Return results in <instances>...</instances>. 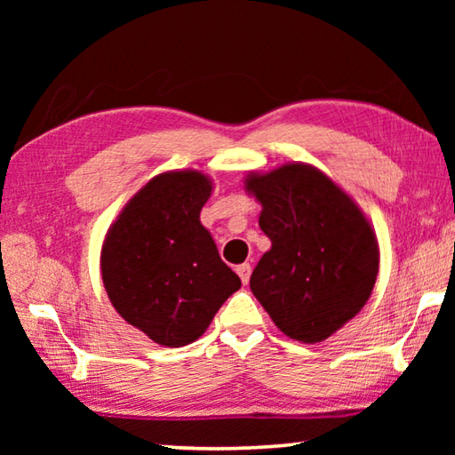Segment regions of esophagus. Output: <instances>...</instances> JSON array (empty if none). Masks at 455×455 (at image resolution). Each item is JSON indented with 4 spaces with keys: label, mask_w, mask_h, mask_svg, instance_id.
<instances>
[{
    "label": "esophagus",
    "mask_w": 455,
    "mask_h": 455,
    "mask_svg": "<svg viewBox=\"0 0 455 455\" xmlns=\"http://www.w3.org/2000/svg\"><path fill=\"white\" fill-rule=\"evenodd\" d=\"M251 265L249 263H243V265H238L236 267V273H238V276H241V281H243V284H249V279H251Z\"/></svg>",
    "instance_id": "obj_1"
}]
</instances>
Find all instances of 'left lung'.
Returning a JSON list of instances; mask_svg holds the SVG:
<instances>
[{
  "label": "left lung",
  "mask_w": 455,
  "mask_h": 455,
  "mask_svg": "<svg viewBox=\"0 0 455 455\" xmlns=\"http://www.w3.org/2000/svg\"><path fill=\"white\" fill-rule=\"evenodd\" d=\"M244 190L263 211L271 249L251 291L284 335L325 341L363 309L379 273V244L363 211L319 168L289 163L249 172Z\"/></svg>",
  "instance_id": "left-lung-1"
}]
</instances>
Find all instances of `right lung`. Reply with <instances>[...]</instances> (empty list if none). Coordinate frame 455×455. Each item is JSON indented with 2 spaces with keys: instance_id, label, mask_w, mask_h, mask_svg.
<instances>
[{
  "instance_id": "1",
  "label": "right lung",
  "mask_w": 455,
  "mask_h": 455,
  "mask_svg": "<svg viewBox=\"0 0 455 455\" xmlns=\"http://www.w3.org/2000/svg\"><path fill=\"white\" fill-rule=\"evenodd\" d=\"M211 192V176L198 171L154 176L108 228L100 252L114 309L164 347L196 341L241 289L200 222Z\"/></svg>"
}]
</instances>
